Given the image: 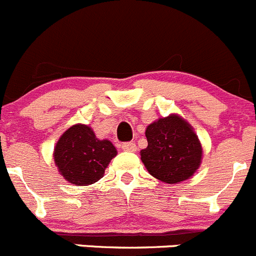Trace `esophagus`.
I'll use <instances>...</instances> for the list:
<instances>
[{"mask_svg":"<svg viewBox=\"0 0 256 256\" xmlns=\"http://www.w3.org/2000/svg\"><path fill=\"white\" fill-rule=\"evenodd\" d=\"M121 149L125 150V152H135V150H136V144H135V142H124V144L121 145Z\"/></svg>","mask_w":256,"mask_h":256,"instance_id":"1","label":"esophagus"}]
</instances>
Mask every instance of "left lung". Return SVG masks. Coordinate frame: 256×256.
I'll list each match as a JSON object with an SVG mask.
<instances>
[{
    "mask_svg": "<svg viewBox=\"0 0 256 256\" xmlns=\"http://www.w3.org/2000/svg\"><path fill=\"white\" fill-rule=\"evenodd\" d=\"M145 135L148 148L142 150V160L152 176L173 184L188 179L198 169L202 146L182 117L159 118L148 126Z\"/></svg>",
    "mask_w": 256,
    "mask_h": 256,
    "instance_id": "1",
    "label": "left lung"
}]
</instances>
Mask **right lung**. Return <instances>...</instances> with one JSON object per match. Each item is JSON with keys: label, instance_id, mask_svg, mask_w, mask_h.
Masks as SVG:
<instances>
[{"label": "right lung", "instance_id": "add662e5", "mask_svg": "<svg viewBox=\"0 0 256 256\" xmlns=\"http://www.w3.org/2000/svg\"><path fill=\"white\" fill-rule=\"evenodd\" d=\"M117 152L108 140H98L92 128L74 125L56 142L54 159L62 176L73 184H93Z\"/></svg>", "mask_w": 256, "mask_h": 256}]
</instances>
